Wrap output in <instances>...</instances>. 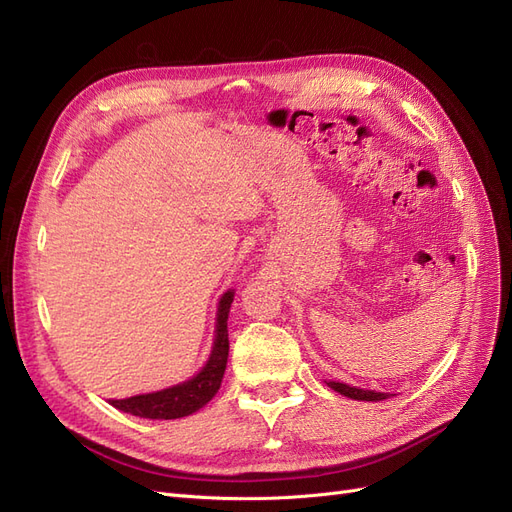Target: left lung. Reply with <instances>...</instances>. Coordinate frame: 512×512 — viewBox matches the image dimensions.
Masks as SVG:
<instances>
[{
  "mask_svg": "<svg viewBox=\"0 0 512 512\" xmlns=\"http://www.w3.org/2000/svg\"><path fill=\"white\" fill-rule=\"evenodd\" d=\"M328 387H332L334 392H339L347 398L354 400H366V402H377V400H385L390 394L383 392H375V390H360V387H351L347 383H339V381H328Z\"/></svg>",
  "mask_w": 512,
  "mask_h": 512,
  "instance_id": "left-lung-1",
  "label": "left lung"
}]
</instances>
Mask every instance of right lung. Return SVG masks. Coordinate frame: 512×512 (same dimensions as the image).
Returning <instances> with one entry per match:
<instances>
[{
  "label": "right lung",
  "mask_w": 512,
  "mask_h": 512,
  "mask_svg": "<svg viewBox=\"0 0 512 512\" xmlns=\"http://www.w3.org/2000/svg\"><path fill=\"white\" fill-rule=\"evenodd\" d=\"M235 292L228 290L222 294L218 305V320H216V341L207 364L201 368V373L192 379L178 383L161 392L131 396L125 400H110L112 407L131 413L135 417L146 419H178L192 415L203 409L205 404L216 396L226 370L228 360V311H231Z\"/></svg>",
  "instance_id": "add662e5"
}]
</instances>
